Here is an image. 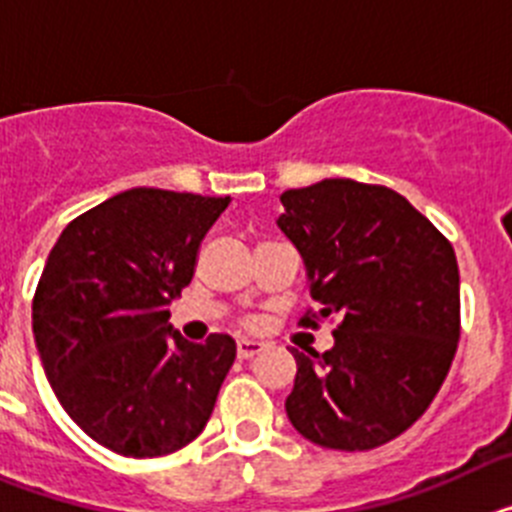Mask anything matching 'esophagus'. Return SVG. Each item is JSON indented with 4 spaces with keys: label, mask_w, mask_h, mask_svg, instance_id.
<instances>
[{
    "label": "esophagus",
    "mask_w": 512,
    "mask_h": 512,
    "mask_svg": "<svg viewBox=\"0 0 512 512\" xmlns=\"http://www.w3.org/2000/svg\"><path fill=\"white\" fill-rule=\"evenodd\" d=\"M264 348L266 343L251 341V338H241V341H238V356H241V359H253V356L261 354Z\"/></svg>",
    "instance_id": "1"
}]
</instances>
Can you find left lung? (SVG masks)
Returning a JSON list of instances; mask_svg holds the SVG:
<instances>
[{"instance_id":"left-lung-1","label":"left lung","mask_w":512,"mask_h":512,"mask_svg":"<svg viewBox=\"0 0 512 512\" xmlns=\"http://www.w3.org/2000/svg\"><path fill=\"white\" fill-rule=\"evenodd\" d=\"M279 200L277 225L300 251L315 318L341 315L330 351L292 348L287 418L325 449H377L428 410L454 361V248L402 194L377 184L323 179Z\"/></svg>"}]
</instances>
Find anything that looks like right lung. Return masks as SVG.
I'll return each mask as SVG.
<instances>
[{"instance_id":"obj_1","label":"right lung","mask_w":512,"mask_h":512,"mask_svg":"<svg viewBox=\"0 0 512 512\" xmlns=\"http://www.w3.org/2000/svg\"><path fill=\"white\" fill-rule=\"evenodd\" d=\"M230 197L135 187L66 225L33 300V333L61 408L104 449L174 454L200 436L235 341L192 343L169 305Z\"/></svg>"}]
</instances>
